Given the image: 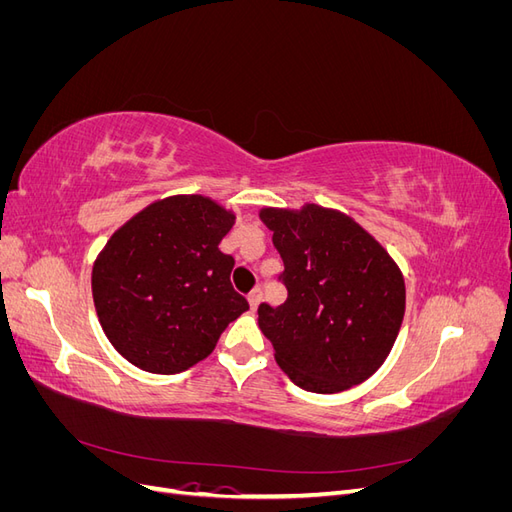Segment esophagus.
Masks as SVG:
<instances>
[{
  "mask_svg": "<svg viewBox=\"0 0 512 512\" xmlns=\"http://www.w3.org/2000/svg\"><path fill=\"white\" fill-rule=\"evenodd\" d=\"M247 301H250V307L256 309L262 301V288H254L250 294H247Z\"/></svg>",
  "mask_w": 512,
  "mask_h": 512,
  "instance_id": "1",
  "label": "esophagus"
}]
</instances>
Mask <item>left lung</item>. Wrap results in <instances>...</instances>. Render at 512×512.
<instances>
[{
  "label": "left lung",
  "mask_w": 512,
  "mask_h": 512,
  "mask_svg": "<svg viewBox=\"0 0 512 512\" xmlns=\"http://www.w3.org/2000/svg\"><path fill=\"white\" fill-rule=\"evenodd\" d=\"M260 220L273 230L288 290L280 307H258L277 365L322 395L365 382L389 356L406 312L395 260L342 211L265 207Z\"/></svg>",
  "instance_id": "obj_1"
}]
</instances>
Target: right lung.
I'll return each mask as SVG.
<instances>
[{"label":"right lung","mask_w":512,"mask_h":512,"mask_svg":"<svg viewBox=\"0 0 512 512\" xmlns=\"http://www.w3.org/2000/svg\"><path fill=\"white\" fill-rule=\"evenodd\" d=\"M235 213L200 194L156 200L113 232L91 271L108 342L151 374L207 359L232 320L250 309L230 284L235 258L220 241Z\"/></svg>","instance_id":"add662e5"}]
</instances>
